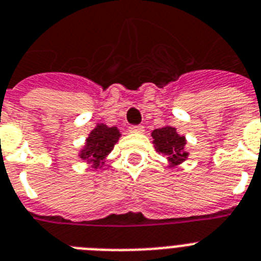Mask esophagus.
<instances>
[{"label":"esophagus","instance_id":"34e87169","mask_svg":"<svg viewBox=\"0 0 261 261\" xmlns=\"http://www.w3.org/2000/svg\"><path fill=\"white\" fill-rule=\"evenodd\" d=\"M128 130H130V133H143L144 127L141 126V124H131L128 127Z\"/></svg>","mask_w":261,"mask_h":261}]
</instances>
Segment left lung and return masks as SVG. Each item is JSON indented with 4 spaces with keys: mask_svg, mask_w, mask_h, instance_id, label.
I'll use <instances>...</instances> for the list:
<instances>
[{
    "mask_svg": "<svg viewBox=\"0 0 261 261\" xmlns=\"http://www.w3.org/2000/svg\"><path fill=\"white\" fill-rule=\"evenodd\" d=\"M152 138L158 152L166 155L168 161L174 164L180 163L187 158V154L185 152V137H180L174 127L166 126L156 128L152 131Z\"/></svg>",
    "mask_w": 261,
    "mask_h": 261,
    "instance_id": "left-lung-1",
    "label": "left lung"
}]
</instances>
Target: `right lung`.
Instances as JSON below:
<instances>
[{
    "label": "right lung",
    "instance_id": "right-lung-1",
    "mask_svg": "<svg viewBox=\"0 0 261 261\" xmlns=\"http://www.w3.org/2000/svg\"><path fill=\"white\" fill-rule=\"evenodd\" d=\"M118 138H119V131L117 127L98 124L87 138L86 146L81 154V158L91 162L95 168L99 167L105 156L111 152L114 144L118 142Z\"/></svg>",
    "mask_w": 261,
    "mask_h": 261
}]
</instances>
